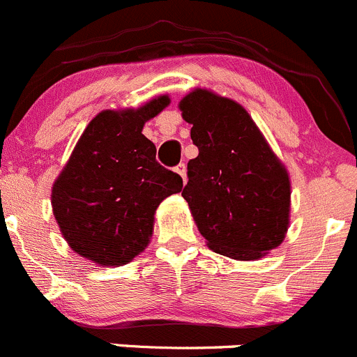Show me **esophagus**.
<instances>
[{
	"label": "esophagus",
	"mask_w": 357,
	"mask_h": 357,
	"mask_svg": "<svg viewBox=\"0 0 357 357\" xmlns=\"http://www.w3.org/2000/svg\"><path fill=\"white\" fill-rule=\"evenodd\" d=\"M175 172H177V174L180 175V177H182V180H183V182H185V180H187V174H185V165H183V163H180V165H177V167H175Z\"/></svg>",
	"instance_id": "esophagus-1"
}]
</instances>
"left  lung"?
<instances>
[{"label":"left lung","mask_w":357,"mask_h":357,"mask_svg":"<svg viewBox=\"0 0 357 357\" xmlns=\"http://www.w3.org/2000/svg\"><path fill=\"white\" fill-rule=\"evenodd\" d=\"M180 111L199 151L187 163L182 196L201 236L220 255L260 259L287 234V168L238 102L197 88L182 98Z\"/></svg>","instance_id":"8db88e82"}]
</instances>
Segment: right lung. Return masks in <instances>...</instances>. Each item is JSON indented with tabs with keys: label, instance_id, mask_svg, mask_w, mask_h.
Masks as SVG:
<instances>
[{
	"label": "right lung",
	"instance_id": "add662e5",
	"mask_svg": "<svg viewBox=\"0 0 357 357\" xmlns=\"http://www.w3.org/2000/svg\"><path fill=\"white\" fill-rule=\"evenodd\" d=\"M167 95L140 109L102 111L74 147L52 189V206L63 238L81 257L123 266L153 236L154 211L182 190V177L156 161L144 123L160 114Z\"/></svg>",
	"mask_w": 357,
	"mask_h": 357
}]
</instances>
